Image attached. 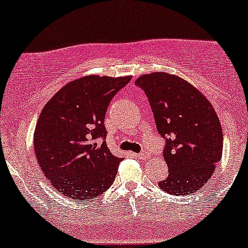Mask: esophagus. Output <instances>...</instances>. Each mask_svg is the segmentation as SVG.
I'll return each instance as SVG.
<instances>
[{
	"label": "esophagus",
	"instance_id": "34e87169",
	"mask_svg": "<svg viewBox=\"0 0 248 248\" xmlns=\"http://www.w3.org/2000/svg\"><path fill=\"white\" fill-rule=\"evenodd\" d=\"M148 156H149V154L147 153V151H142L141 154L137 155V157H139V158H147Z\"/></svg>",
	"mask_w": 248,
	"mask_h": 248
}]
</instances>
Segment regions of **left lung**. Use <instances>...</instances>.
<instances>
[{"label": "left lung", "mask_w": 248, "mask_h": 248, "mask_svg": "<svg viewBox=\"0 0 248 248\" xmlns=\"http://www.w3.org/2000/svg\"><path fill=\"white\" fill-rule=\"evenodd\" d=\"M135 83L147 94L158 133L166 140L163 156L170 173L158 186L172 195L193 194L222 158L218 116L209 100L181 77L156 71Z\"/></svg>", "instance_id": "obj_1"}]
</instances>
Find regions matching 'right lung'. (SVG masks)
I'll return each instance as SVG.
<instances>
[{"label": "right lung", "instance_id": "right-lung-1", "mask_svg": "<svg viewBox=\"0 0 248 248\" xmlns=\"http://www.w3.org/2000/svg\"><path fill=\"white\" fill-rule=\"evenodd\" d=\"M130 76H84L65 84L47 101L34 130V153L53 187L65 198L85 202L106 192L122 158L101 140L105 114Z\"/></svg>", "mask_w": 248, "mask_h": 248}]
</instances>
